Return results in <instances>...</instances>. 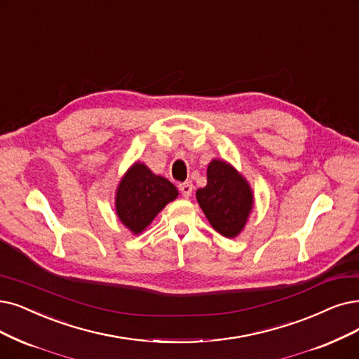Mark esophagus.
Returning <instances> with one entry per match:
<instances>
[{"label":"esophagus","instance_id":"1","mask_svg":"<svg viewBox=\"0 0 359 359\" xmlns=\"http://www.w3.org/2000/svg\"><path fill=\"white\" fill-rule=\"evenodd\" d=\"M178 189H180L184 198H189L191 196V191H193V184L190 181L182 182V184L178 185Z\"/></svg>","mask_w":359,"mask_h":359}]
</instances>
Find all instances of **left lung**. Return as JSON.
Masks as SVG:
<instances>
[{"label": "left lung", "instance_id": "left-lung-1", "mask_svg": "<svg viewBox=\"0 0 359 359\" xmlns=\"http://www.w3.org/2000/svg\"><path fill=\"white\" fill-rule=\"evenodd\" d=\"M196 197L210 225L228 238L240 234L253 208L249 182L231 165L218 159L209 163L208 184L196 191Z\"/></svg>", "mask_w": 359, "mask_h": 359}]
</instances>
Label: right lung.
<instances>
[{"label":"right lung","instance_id":"1","mask_svg":"<svg viewBox=\"0 0 359 359\" xmlns=\"http://www.w3.org/2000/svg\"><path fill=\"white\" fill-rule=\"evenodd\" d=\"M177 196L178 190L174 184L163 177L154 175L144 163L137 162L128 169L119 182L116 213L126 228L134 234H140Z\"/></svg>","mask_w":359,"mask_h":359}]
</instances>
